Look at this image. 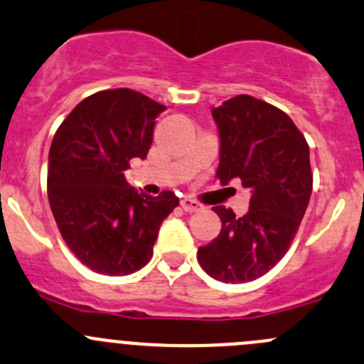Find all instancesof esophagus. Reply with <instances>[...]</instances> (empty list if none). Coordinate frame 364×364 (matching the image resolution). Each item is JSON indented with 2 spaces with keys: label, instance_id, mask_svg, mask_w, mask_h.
I'll return each mask as SVG.
<instances>
[{
  "label": "esophagus",
  "instance_id": "esophagus-1",
  "mask_svg": "<svg viewBox=\"0 0 364 364\" xmlns=\"http://www.w3.org/2000/svg\"><path fill=\"white\" fill-rule=\"evenodd\" d=\"M181 208L185 211H188V213H193V211H199L203 206H200V204L197 203V200L190 199V197H185V199L181 200Z\"/></svg>",
  "mask_w": 364,
  "mask_h": 364
}]
</instances>
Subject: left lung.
<instances>
[{"mask_svg": "<svg viewBox=\"0 0 364 364\" xmlns=\"http://www.w3.org/2000/svg\"><path fill=\"white\" fill-rule=\"evenodd\" d=\"M220 136L217 178L240 179L250 190L249 211L236 217L215 206L222 229L199 247L203 270L222 283H249L287 254L313 190L309 146L279 108L252 96H236L211 110Z\"/></svg>", "mask_w": 364, "mask_h": 364, "instance_id": "8db88e82", "label": "left lung"}]
</instances>
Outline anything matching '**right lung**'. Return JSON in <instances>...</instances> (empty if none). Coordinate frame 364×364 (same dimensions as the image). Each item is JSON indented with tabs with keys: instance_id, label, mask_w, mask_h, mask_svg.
<instances>
[{
	"instance_id": "add662e5",
	"label": "right lung",
	"mask_w": 364,
	"mask_h": 364,
	"mask_svg": "<svg viewBox=\"0 0 364 364\" xmlns=\"http://www.w3.org/2000/svg\"><path fill=\"white\" fill-rule=\"evenodd\" d=\"M164 105L129 88L85 97L56 129L49 149L48 197L74 256L97 274L128 276L149 263L174 192L146 196L124 171L146 158Z\"/></svg>"
}]
</instances>
